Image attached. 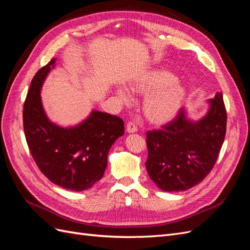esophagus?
Wrapping results in <instances>:
<instances>
[{
	"instance_id": "esophagus-1",
	"label": "esophagus",
	"mask_w": 250,
	"mask_h": 250,
	"mask_svg": "<svg viewBox=\"0 0 250 250\" xmlns=\"http://www.w3.org/2000/svg\"><path fill=\"white\" fill-rule=\"evenodd\" d=\"M126 131L127 132H137L138 131V127L135 126V124L133 122H128L127 126H126Z\"/></svg>"
}]
</instances>
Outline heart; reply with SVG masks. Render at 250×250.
<instances>
[{"instance_id":"b5f03b06","label":"heart","mask_w":250,"mask_h":250,"mask_svg":"<svg viewBox=\"0 0 250 250\" xmlns=\"http://www.w3.org/2000/svg\"><path fill=\"white\" fill-rule=\"evenodd\" d=\"M132 93L147 95L143 102L144 117L150 124H167L176 117L186 98V89L169 71L154 70L144 74L130 86ZM118 97L128 103L129 97L119 89Z\"/></svg>"}]
</instances>
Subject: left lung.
<instances>
[{
  "mask_svg": "<svg viewBox=\"0 0 250 250\" xmlns=\"http://www.w3.org/2000/svg\"><path fill=\"white\" fill-rule=\"evenodd\" d=\"M206 117L191 122L186 110L161 129L147 131L149 177L166 192L186 191L200 184L214 168L226 133V109L222 93L208 101Z\"/></svg>",
  "mask_w": 250,
  "mask_h": 250,
  "instance_id": "8db88e82",
  "label": "left lung"
}]
</instances>
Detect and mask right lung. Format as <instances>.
<instances>
[{
  "instance_id": "add662e5",
  "label": "right lung",
  "mask_w": 250,
  "mask_h": 250,
  "mask_svg": "<svg viewBox=\"0 0 250 250\" xmlns=\"http://www.w3.org/2000/svg\"><path fill=\"white\" fill-rule=\"evenodd\" d=\"M55 58L39 70L30 84L22 110L25 137L37 167L53 184L71 191H84L102 177L108 151L124 134L123 120L94 110L76 127L62 128L47 118L41 88Z\"/></svg>"
}]
</instances>
